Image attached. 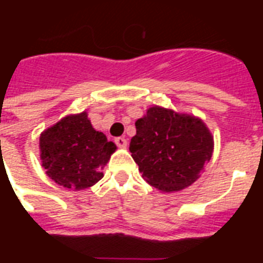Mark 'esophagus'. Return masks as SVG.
Masks as SVG:
<instances>
[{
  "mask_svg": "<svg viewBox=\"0 0 263 263\" xmlns=\"http://www.w3.org/2000/svg\"><path fill=\"white\" fill-rule=\"evenodd\" d=\"M115 142L118 147H126V145H127L125 137H117V138L115 139Z\"/></svg>",
  "mask_w": 263,
  "mask_h": 263,
  "instance_id": "34e87169",
  "label": "esophagus"
}]
</instances>
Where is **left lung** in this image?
<instances>
[{
	"instance_id": "obj_1",
	"label": "left lung",
	"mask_w": 263,
	"mask_h": 263,
	"mask_svg": "<svg viewBox=\"0 0 263 263\" xmlns=\"http://www.w3.org/2000/svg\"><path fill=\"white\" fill-rule=\"evenodd\" d=\"M129 150L142 178L163 192L196 180L213 153V137L200 118L152 106L136 122Z\"/></svg>"
}]
</instances>
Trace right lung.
Here are the masks:
<instances>
[{
  "label": "right lung",
  "instance_id": "1",
  "mask_svg": "<svg viewBox=\"0 0 263 263\" xmlns=\"http://www.w3.org/2000/svg\"><path fill=\"white\" fill-rule=\"evenodd\" d=\"M42 166L57 184L73 191L92 187L103 178L101 170L116 145L93 129L87 111L69 115L39 137Z\"/></svg>",
  "mask_w": 263,
  "mask_h": 263
}]
</instances>
